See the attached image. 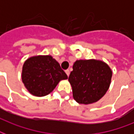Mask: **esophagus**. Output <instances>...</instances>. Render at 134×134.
<instances>
[{
  "label": "esophagus",
  "instance_id": "1",
  "mask_svg": "<svg viewBox=\"0 0 134 134\" xmlns=\"http://www.w3.org/2000/svg\"><path fill=\"white\" fill-rule=\"evenodd\" d=\"M65 73L67 74V75L69 76V74H70V71H69V69H67V70H65Z\"/></svg>",
  "mask_w": 134,
  "mask_h": 134
}]
</instances>
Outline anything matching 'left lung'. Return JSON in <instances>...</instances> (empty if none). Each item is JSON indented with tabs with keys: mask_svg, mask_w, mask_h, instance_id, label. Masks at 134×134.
I'll use <instances>...</instances> for the list:
<instances>
[{
	"mask_svg": "<svg viewBox=\"0 0 134 134\" xmlns=\"http://www.w3.org/2000/svg\"><path fill=\"white\" fill-rule=\"evenodd\" d=\"M111 77V69L103 61L94 59L76 60L68 79L74 99L82 104L97 102L109 88Z\"/></svg>",
	"mask_w": 134,
	"mask_h": 134,
	"instance_id": "left-lung-1",
	"label": "left lung"
}]
</instances>
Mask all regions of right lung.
<instances>
[{"instance_id": "1", "label": "right lung", "mask_w": 134, "mask_h": 134, "mask_svg": "<svg viewBox=\"0 0 134 134\" xmlns=\"http://www.w3.org/2000/svg\"><path fill=\"white\" fill-rule=\"evenodd\" d=\"M22 81L31 94L47 95L61 80L67 79L59 63L51 55H37L27 59L22 69Z\"/></svg>"}]
</instances>
